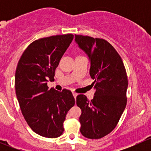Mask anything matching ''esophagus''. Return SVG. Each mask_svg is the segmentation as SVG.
I'll list each match as a JSON object with an SVG mask.
<instances>
[{"mask_svg": "<svg viewBox=\"0 0 151 151\" xmlns=\"http://www.w3.org/2000/svg\"><path fill=\"white\" fill-rule=\"evenodd\" d=\"M72 93H73V96H74V99H76V97H77V93H75V92H73Z\"/></svg>", "mask_w": 151, "mask_h": 151, "instance_id": "obj_1", "label": "esophagus"}]
</instances>
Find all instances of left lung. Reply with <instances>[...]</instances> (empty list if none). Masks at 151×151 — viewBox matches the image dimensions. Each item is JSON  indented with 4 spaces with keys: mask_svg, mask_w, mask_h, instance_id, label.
Segmentation results:
<instances>
[{
    "mask_svg": "<svg viewBox=\"0 0 151 151\" xmlns=\"http://www.w3.org/2000/svg\"><path fill=\"white\" fill-rule=\"evenodd\" d=\"M75 42L89 57L90 75L96 89L91 101L83 94L77 96L82 110L80 132L88 139H100L116 127L126 108V68L118 52L104 39L75 35Z\"/></svg>",
    "mask_w": 151,
    "mask_h": 151,
    "instance_id": "8db88e82",
    "label": "left lung"
}]
</instances>
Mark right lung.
<instances>
[{"instance_id":"1","label":"right lung","mask_w":151,"mask_h":151,"mask_svg":"<svg viewBox=\"0 0 151 151\" xmlns=\"http://www.w3.org/2000/svg\"><path fill=\"white\" fill-rule=\"evenodd\" d=\"M73 39V34H64L34 41L17 66L15 91L21 112L30 129L45 137L63 134L67 112L75 104L71 91L60 92L47 86Z\"/></svg>"}]
</instances>
